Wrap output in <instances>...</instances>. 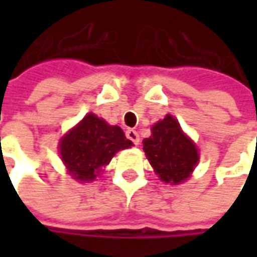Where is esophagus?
Returning a JSON list of instances; mask_svg holds the SVG:
<instances>
[{
  "label": "esophagus",
  "instance_id": "esophagus-1",
  "mask_svg": "<svg viewBox=\"0 0 257 257\" xmlns=\"http://www.w3.org/2000/svg\"><path fill=\"white\" fill-rule=\"evenodd\" d=\"M125 136H127V139L132 140L136 146L140 143V136H139V133H137L136 130H133V128H128V130L125 132Z\"/></svg>",
  "mask_w": 257,
  "mask_h": 257
}]
</instances>
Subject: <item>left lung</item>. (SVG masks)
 Returning <instances> with one entry per match:
<instances>
[{
    "label": "left lung",
    "instance_id": "1",
    "mask_svg": "<svg viewBox=\"0 0 257 257\" xmlns=\"http://www.w3.org/2000/svg\"><path fill=\"white\" fill-rule=\"evenodd\" d=\"M143 150L159 179L170 184L187 180L199 162L196 144L170 114L152 127V136L143 140Z\"/></svg>",
    "mask_w": 257,
    "mask_h": 257
}]
</instances>
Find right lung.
<instances>
[{
  "mask_svg": "<svg viewBox=\"0 0 257 257\" xmlns=\"http://www.w3.org/2000/svg\"><path fill=\"white\" fill-rule=\"evenodd\" d=\"M118 125L88 113L60 142V157L68 174L78 182H93L114 154L132 147Z\"/></svg>",
  "mask_w": 257,
  "mask_h": 257,
  "instance_id": "1",
  "label": "right lung"
}]
</instances>
